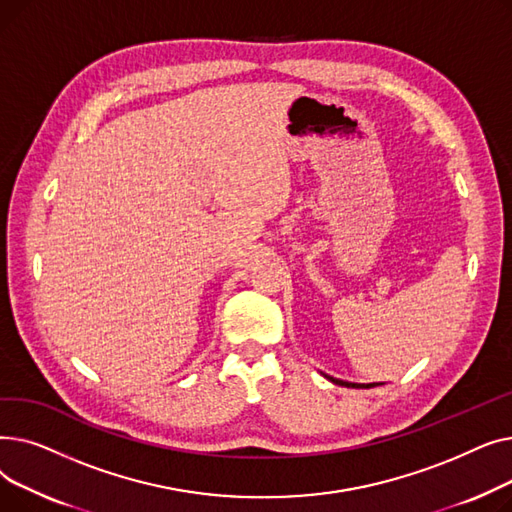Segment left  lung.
<instances>
[{
  "label": "left lung",
  "mask_w": 512,
  "mask_h": 512,
  "mask_svg": "<svg viewBox=\"0 0 512 512\" xmlns=\"http://www.w3.org/2000/svg\"><path fill=\"white\" fill-rule=\"evenodd\" d=\"M330 380L338 386H353V388H371V386H375V384H351V382H342V380H336V378H330Z\"/></svg>",
  "instance_id": "8db88e82"
}]
</instances>
